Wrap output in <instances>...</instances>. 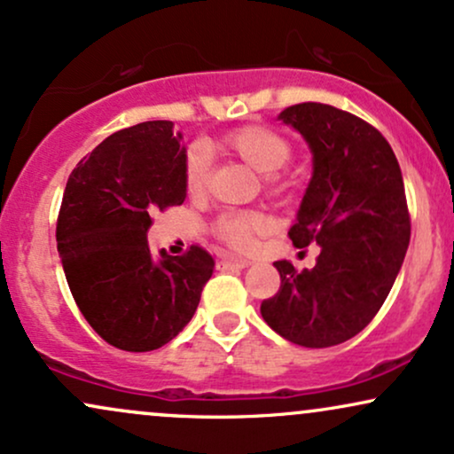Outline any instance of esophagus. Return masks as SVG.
Segmentation results:
<instances>
[{
    "instance_id": "1",
    "label": "esophagus",
    "mask_w": 454,
    "mask_h": 454,
    "mask_svg": "<svg viewBox=\"0 0 454 454\" xmlns=\"http://www.w3.org/2000/svg\"><path fill=\"white\" fill-rule=\"evenodd\" d=\"M250 261L244 257H236V254H225L221 261H218V268L221 270H242L248 268Z\"/></svg>"
}]
</instances>
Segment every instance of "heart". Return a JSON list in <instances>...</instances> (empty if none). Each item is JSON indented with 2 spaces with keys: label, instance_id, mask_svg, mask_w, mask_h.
<instances>
[{
  "label": "heart",
  "instance_id": "1",
  "mask_svg": "<svg viewBox=\"0 0 454 454\" xmlns=\"http://www.w3.org/2000/svg\"><path fill=\"white\" fill-rule=\"evenodd\" d=\"M223 144L244 163L257 169L259 174L268 176V178L278 176L291 161L289 142L280 133L268 129V127H242V129L229 133ZM207 172H210V151L204 144H195L186 151L184 157L186 189L191 193L204 191ZM265 225L268 223L257 212H229V215H223L216 221V233L231 247L247 250L253 247L254 236H259Z\"/></svg>",
  "mask_w": 454,
  "mask_h": 454
}]
</instances>
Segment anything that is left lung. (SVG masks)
<instances>
[{
    "label": "left lung",
    "mask_w": 454,
    "mask_h": 454,
    "mask_svg": "<svg viewBox=\"0 0 454 454\" xmlns=\"http://www.w3.org/2000/svg\"><path fill=\"white\" fill-rule=\"evenodd\" d=\"M278 121L306 140L312 178L289 236L321 248L312 270L276 261L280 291L261 303L263 321L306 348L355 338L385 303L410 242L397 157L380 131L333 106L306 101Z\"/></svg>",
    "instance_id": "8db88e82"
}]
</instances>
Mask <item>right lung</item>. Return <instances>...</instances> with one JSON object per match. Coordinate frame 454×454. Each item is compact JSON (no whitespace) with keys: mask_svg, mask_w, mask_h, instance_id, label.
Returning <instances> with one entry per match:
<instances>
[{"mask_svg":"<svg viewBox=\"0 0 454 454\" xmlns=\"http://www.w3.org/2000/svg\"><path fill=\"white\" fill-rule=\"evenodd\" d=\"M186 148L172 121L106 137L69 174L57 250L80 312L106 342L129 353L161 348L193 318L215 271L204 248L184 257L148 248L154 210L186 197Z\"/></svg>","mask_w":454,"mask_h":454,"instance_id":"1","label":"right lung"}]
</instances>
